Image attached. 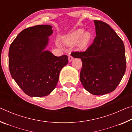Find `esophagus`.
I'll list each match as a JSON object with an SVG mask.
<instances>
[{
	"label": "esophagus",
	"instance_id": "obj_1",
	"mask_svg": "<svg viewBox=\"0 0 132 132\" xmlns=\"http://www.w3.org/2000/svg\"><path fill=\"white\" fill-rule=\"evenodd\" d=\"M68 59H69V62H71V61H72V60L73 59V57L72 56L69 55V57H68Z\"/></svg>",
	"mask_w": 132,
	"mask_h": 132
}]
</instances>
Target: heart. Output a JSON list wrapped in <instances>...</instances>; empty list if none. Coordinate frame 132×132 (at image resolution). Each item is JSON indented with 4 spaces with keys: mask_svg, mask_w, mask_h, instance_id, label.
I'll use <instances>...</instances> for the list:
<instances>
[{
    "mask_svg": "<svg viewBox=\"0 0 132 132\" xmlns=\"http://www.w3.org/2000/svg\"><path fill=\"white\" fill-rule=\"evenodd\" d=\"M91 38V34L90 32H84L83 29L80 28L67 35L65 42L68 44H75L78 42L79 47L83 48L87 45Z\"/></svg>",
    "mask_w": 132,
    "mask_h": 132,
    "instance_id": "obj_1",
    "label": "heart"
}]
</instances>
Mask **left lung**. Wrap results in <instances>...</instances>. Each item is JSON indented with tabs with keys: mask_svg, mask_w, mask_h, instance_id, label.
<instances>
[{
	"mask_svg": "<svg viewBox=\"0 0 132 132\" xmlns=\"http://www.w3.org/2000/svg\"><path fill=\"white\" fill-rule=\"evenodd\" d=\"M96 37L84 52H73L80 58V81L86 90L95 95L114 91L126 71L124 44L110 26L94 20Z\"/></svg>",
	"mask_w": 132,
	"mask_h": 132,
	"instance_id": "1",
	"label": "left lung"
}]
</instances>
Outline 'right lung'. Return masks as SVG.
<instances>
[{
  "mask_svg": "<svg viewBox=\"0 0 132 132\" xmlns=\"http://www.w3.org/2000/svg\"><path fill=\"white\" fill-rule=\"evenodd\" d=\"M52 27L37 25L20 32L9 51L11 76L30 97H45L55 88L61 69L68 63L67 55L55 56L44 51Z\"/></svg>",
  "mask_w": 132,
  "mask_h": 132,
  "instance_id": "1",
  "label": "right lung"
}]
</instances>
